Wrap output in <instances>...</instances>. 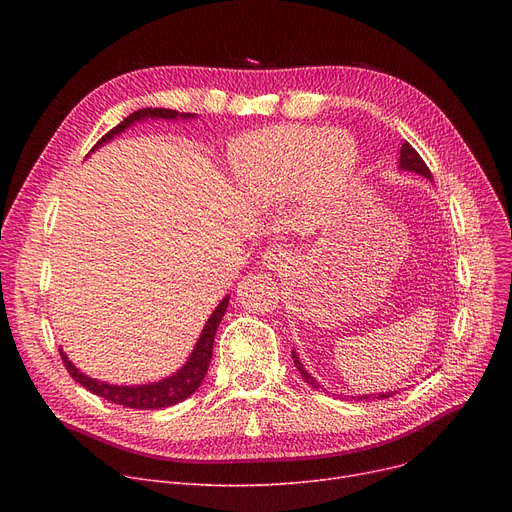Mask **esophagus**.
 <instances>
[{"label": "esophagus", "mask_w": 512, "mask_h": 512, "mask_svg": "<svg viewBox=\"0 0 512 512\" xmlns=\"http://www.w3.org/2000/svg\"><path fill=\"white\" fill-rule=\"evenodd\" d=\"M290 261H292V255L284 247L265 249L261 255V263L263 267H267V270H282V267H286Z\"/></svg>", "instance_id": "1"}]
</instances>
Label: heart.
<instances>
[{"label":"heart","mask_w":512,"mask_h":512,"mask_svg":"<svg viewBox=\"0 0 512 512\" xmlns=\"http://www.w3.org/2000/svg\"><path fill=\"white\" fill-rule=\"evenodd\" d=\"M230 166L259 205H278L301 191L313 203H332L359 168V147L351 134L326 126L286 124L240 139Z\"/></svg>","instance_id":"b5f03b06"}]
</instances>
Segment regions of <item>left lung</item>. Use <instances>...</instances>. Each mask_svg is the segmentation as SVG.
Wrapping results in <instances>:
<instances>
[{
  "instance_id": "obj_1",
  "label": "left lung",
  "mask_w": 512,
  "mask_h": 512,
  "mask_svg": "<svg viewBox=\"0 0 512 512\" xmlns=\"http://www.w3.org/2000/svg\"><path fill=\"white\" fill-rule=\"evenodd\" d=\"M398 170H402V172H413V174H419V176H423V178H427V180H432V172H429V168L425 166V161L421 159V155L409 145V143H405L402 145V149H400V157H398ZM292 359H294V365H297V369H299V373L303 375V380L309 384V386H313V388H319V382L313 378V375L303 367V363L299 361V355L292 351ZM390 396H394V392H382V394H361V396H357L359 400H375V398H390Z\"/></svg>"
}]
</instances>
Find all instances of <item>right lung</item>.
Listing matches in <instances>:
<instances>
[{"label": "right lung", "mask_w": 512, "mask_h": 512, "mask_svg": "<svg viewBox=\"0 0 512 512\" xmlns=\"http://www.w3.org/2000/svg\"><path fill=\"white\" fill-rule=\"evenodd\" d=\"M197 114H180L176 110H166V107H143V110L132 112L128 118H124L118 126H114L105 137L99 139V143L91 149L97 151L101 145L110 143L118 134H122L124 130H128L130 126H134L137 122H145V120H195ZM228 301L230 294L222 299V303L213 309V313L209 315V319L205 321V326L201 330V336L193 348V353L188 355L186 363L168 378L159 380V382H149V384H134V386H118V384H107L95 378H89L83 371H80L64 353V348H60L62 361L68 369V373L72 378L87 388L89 392L114 402V405L120 407H128V409H164V407H172L182 402L184 398H188L191 394H195L205 378L207 367L211 363V353H213V340H215V332H218L220 321L228 309Z\"/></svg>", "instance_id": "right-lung-1"}]
</instances>
